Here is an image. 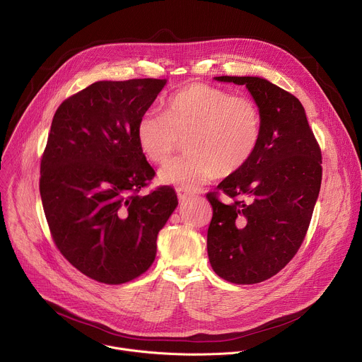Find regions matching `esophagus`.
<instances>
[{"label":"esophagus","mask_w":362,"mask_h":362,"mask_svg":"<svg viewBox=\"0 0 362 362\" xmlns=\"http://www.w3.org/2000/svg\"><path fill=\"white\" fill-rule=\"evenodd\" d=\"M176 192H177V196H179L180 200H185V199H187L190 196V192H187L186 189H182V187H179Z\"/></svg>","instance_id":"1"}]
</instances>
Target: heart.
<instances>
[{"instance_id": "1", "label": "heart", "mask_w": 362, "mask_h": 362, "mask_svg": "<svg viewBox=\"0 0 362 362\" xmlns=\"http://www.w3.org/2000/svg\"><path fill=\"white\" fill-rule=\"evenodd\" d=\"M262 134V115L247 95L204 83L189 84L166 103V110H147L136 126L144 156L166 162L186 139L189 153L168 162L159 173L165 185L196 189L218 173L240 170L255 154Z\"/></svg>"}]
</instances>
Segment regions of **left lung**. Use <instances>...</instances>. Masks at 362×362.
<instances>
[{
  "instance_id": "left-lung-1",
  "label": "left lung",
  "mask_w": 362,
  "mask_h": 362,
  "mask_svg": "<svg viewBox=\"0 0 362 362\" xmlns=\"http://www.w3.org/2000/svg\"><path fill=\"white\" fill-rule=\"evenodd\" d=\"M246 86L262 115V134L250 160L206 194L214 216L208 255L228 282L252 285L284 269L300 247L311 223L322 180L320 144L300 101L261 77L221 76Z\"/></svg>"
}]
</instances>
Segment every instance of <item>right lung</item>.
I'll use <instances>...</instances> for the list:
<instances>
[{
  "instance_id": "1",
  "label": "right lung",
  "mask_w": 362,
  "mask_h": 362,
  "mask_svg": "<svg viewBox=\"0 0 362 362\" xmlns=\"http://www.w3.org/2000/svg\"><path fill=\"white\" fill-rule=\"evenodd\" d=\"M166 80L97 81L59 106L40 166V194L57 249L86 276L130 282L156 256L177 206L170 186L139 196L154 177L136 126Z\"/></svg>"
}]
</instances>
